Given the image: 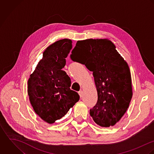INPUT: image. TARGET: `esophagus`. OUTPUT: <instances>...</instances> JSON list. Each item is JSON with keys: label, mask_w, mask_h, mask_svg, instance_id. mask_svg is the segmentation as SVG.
<instances>
[{"label": "esophagus", "mask_w": 154, "mask_h": 154, "mask_svg": "<svg viewBox=\"0 0 154 154\" xmlns=\"http://www.w3.org/2000/svg\"><path fill=\"white\" fill-rule=\"evenodd\" d=\"M79 94L80 97H82L83 96V92H82V91H80L79 92Z\"/></svg>", "instance_id": "esophagus-1"}]
</instances>
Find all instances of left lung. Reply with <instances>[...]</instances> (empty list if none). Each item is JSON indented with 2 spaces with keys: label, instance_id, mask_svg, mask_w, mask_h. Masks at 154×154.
Segmentation results:
<instances>
[{
  "label": "left lung",
  "instance_id": "left-lung-1",
  "mask_svg": "<svg viewBox=\"0 0 154 154\" xmlns=\"http://www.w3.org/2000/svg\"><path fill=\"white\" fill-rule=\"evenodd\" d=\"M70 58L93 72L97 92V101L90 109L94 122L105 127L115 125L126 112L133 94L127 63L106 39L78 41Z\"/></svg>",
  "mask_w": 154,
  "mask_h": 154
}]
</instances>
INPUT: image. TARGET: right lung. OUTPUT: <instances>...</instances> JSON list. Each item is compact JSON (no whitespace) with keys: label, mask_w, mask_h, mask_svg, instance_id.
<instances>
[{"label":"right lung","mask_w":154,"mask_h":154,"mask_svg":"<svg viewBox=\"0 0 154 154\" xmlns=\"http://www.w3.org/2000/svg\"><path fill=\"white\" fill-rule=\"evenodd\" d=\"M72 48L64 38L50 45L43 54L28 81V94L35 112L49 124L63 117L79 100V94L70 89L71 79L62 70Z\"/></svg>","instance_id":"obj_1"}]
</instances>
